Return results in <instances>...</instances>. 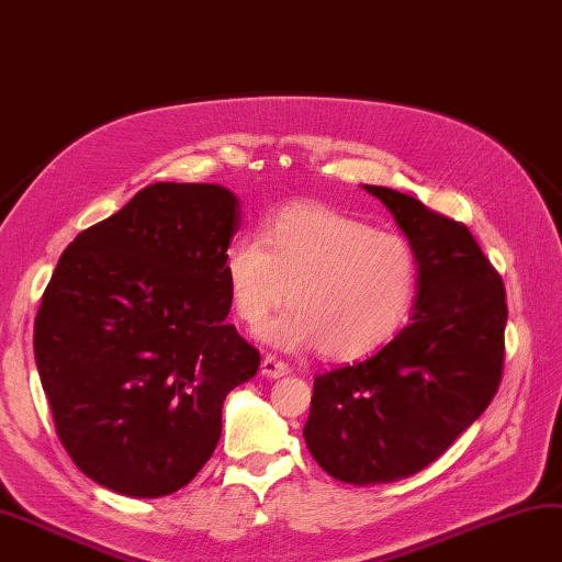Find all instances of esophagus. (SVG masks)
Instances as JSON below:
<instances>
[{
    "label": "esophagus",
    "instance_id": "esophagus-1",
    "mask_svg": "<svg viewBox=\"0 0 562 562\" xmlns=\"http://www.w3.org/2000/svg\"><path fill=\"white\" fill-rule=\"evenodd\" d=\"M289 372H291L289 364L281 362V359H277V357L267 355V357L261 359V376H267V379H281V376H285Z\"/></svg>",
    "mask_w": 562,
    "mask_h": 562
}]
</instances>
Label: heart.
Wrapping results in <instances>:
<instances>
[{"label":"heart","mask_w":562,"mask_h":562,"mask_svg":"<svg viewBox=\"0 0 562 562\" xmlns=\"http://www.w3.org/2000/svg\"><path fill=\"white\" fill-rule=\"evenodd\" d=\"M232 311L257 327L285 301L293 308L261 327L285 349L321 347L327 359L374 352L406 323L418 289V259L404 237L325 205L273 215L261 241L239 237L222 257Z\"/></svg>","instance_id":"obj_1"}]
</instances>
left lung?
Masks as SVG:
<instances>
[{
	"mask_svg": "<svg viewBox=\"0 0 562 562\" xmlns=\"http://www.w3.org/2000/svg\"><path fill=\"white\" fill-rule=\"evenodd\" d=\"M418 259L411 323L364 362L317 374L303 438L345 484L411 477L477 420L499 389L506 293L470 229L394 188L362 186Z\"/></svg>",
	"mask_w": 562,
	"mask_h": 562,
	"instance_id": "8db88e82",
	"label": "left lung"
}]
</instances>
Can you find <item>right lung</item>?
Listing matches in <instances>:
<instances>
[{"label":"right lung","mask_w":562,"mask_h":562,"mask_svg":"<svg viewBox=\"0 0 562 562\" xmlns=\"http://www.w3.org/2000/svg\"><path fill=\"white\" fill-rule=\"evenodd\" d=\"M239 225L227 188L151 183L60 254L34 355L63 448L92 482L156 499L213 454L227 394L259 369L225 321Z\"/></svg>","instance_id":"obj_1"}]
</instances>
